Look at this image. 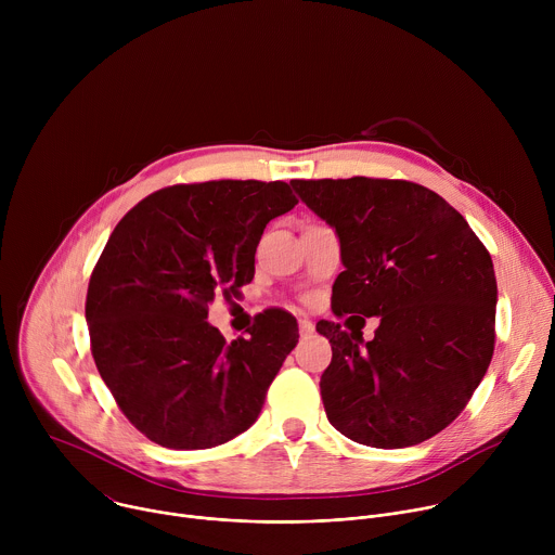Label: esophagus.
Returning <instances> with one entry per match:
<instances>
[{"mask_svg": "<svg viewBox=\"0 0 555 555\" xmlns=\"http://www.w3.org/2000/svg\"><path fill=\"white\" fill-rule=\"evenodd\" d=\"M298 330H300V336H302V338H309V336L313 334V325H311V321H307V319H300V321H298Z\"/></svg>", "mask_w": 555, "mask_h": 555, "instance_id": "34e87169", "label": "esophagus"}]
</instances>
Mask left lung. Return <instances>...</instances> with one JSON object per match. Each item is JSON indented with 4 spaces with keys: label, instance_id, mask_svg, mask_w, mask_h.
I'll list each match as a JSON object with an SVG mask.
<instances>
[{
    "label": "left lung",
    "instance_id": "obj_1",
    "mask_svg": "<svg viewBox=\"0 0 555 555\" xmlns=\"http://www.w3.org/2000/svg\"><path fill=\"white\" fill-rule=\"evenodd\" d=\"M300 199L340 236L345 270L332 311L380 315L376 338L321 321L332 364L325 413L373 448L422 443L467 406L494 353L496 276L488 248L435 191L379 178L294 180ZM349 319V321H351ZM347 321V325H349Z\"/></svg>",
    "mask_w": 555,
    "mask_h": 555
}]
</instances>
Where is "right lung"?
<instances>
[{"label":"right lung","mask_w":555,"mask_h":555,"mask_svg":"<svg viewBox=\"0 0 555 555\" xmlns=\"http://www.w3.org/2000/svg\"><path fill=\"white\" fill-rule=\"evenodd\" d=\"M298 204L287 182L176 184L138 202L114 228L86 300L96 369L122 415L151 441L202 450L248 430L298 343L279 307L248 338L206 323L215 294L240 296L270 219Z\"/></svg>","instance_id":"add662e5"}]
</instances>
